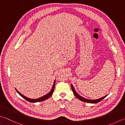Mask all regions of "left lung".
<instances>
[{
    "mask_svg": "<svg viewBox=\"0 0 125 125\" xmlns=\"http://www.w3.org/2000/svg\"><path fill=\"white\" fill-rule=\"evenodd\" d=\"M71 88H72V89L73 91V93L75 97H77V98L79 99L80 100H81L82 101H83V102H85V103H91V104H95V103H99L100 102L101 100H102L103 99H104L106 96H107V95H105L104 96L102 97V98H99L98 99H94V100H91V99H86L85 98H83V96H80V95H79L78 94V93L76 92L74 88L73 85L72 84H71Z\"/></svg>",
    "mask_w": 125,
    "mask_h": 125,
    "instance_id": "obj_1",
    "label": "left lung"
}]
</instances>
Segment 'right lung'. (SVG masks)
Wrapping results in <instances>:
<instances>
[{"label": "right lung", "instance_id": "1", "mask_svg": "<svg viewBox=\"0 0 125 125\" xmlns=\"http://www.w3.org/2000/svg\"><path fill=\"white\" fill-rule=\"evenodd\" d=\"M55 83H56V80H54V83H53V86H52V87L51 90V91H50L49 93H48L47 94L45 95H44V96H42V97H40V98H39L35 99H30V98H27V97L24 96V95H22V94H21V93L19 92V91L17 90V89H16V88H15V90H16L17 93H18V94H19L22 97V98H24V99H25L26 100L28 101H29V102H30V103H37V102H40V101H43L44 100H46V99H47L49 98L52 95V94H53V91H54Z\"/></svg>", "mask_w": 125, "mask_h": 125}]
</instances>
